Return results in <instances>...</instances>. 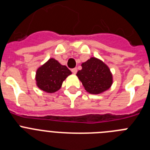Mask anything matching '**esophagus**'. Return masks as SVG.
<instances>
[{
	"label": "esophagus",
	"instance_id": "obj_1",
	"mask_svg": "<svg viewBox=\"0 0 150 150\" xmlns=\"http://www.w3.org/2000/svg\"><path fill=\"white\" fill-rule=\"evenodd\" d=\"M71 71H72V73L74 74H76V73H77V69L74 68V69H72V70H71Z\"/></svg>",
	"mask_w": 150,
	"mask_h": 150
}]
</instances>
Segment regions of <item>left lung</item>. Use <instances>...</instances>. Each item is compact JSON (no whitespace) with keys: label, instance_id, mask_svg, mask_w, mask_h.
<instances>
[{"label":"left lung","instance_id":"left-lung-1","mask_svg":"<svg viewBox=\"0 0 150 150\" xmlns=\"http://www.w3.org/2000/svg\"><path fill=\"white\" fill-rule=\"evenodd\" d=\"M81 66L82 70L78 71L76 76L87 92L98 95L110 88L113 83L112 74L103 61L91 57Z\"/></svg>","mask_w":150,"mask_h":150}]
</instances>
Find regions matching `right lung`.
Wrapping results in <instances>:
<instances>
[{"label": "right lung", "instance_id": "1", "mask_svg": "<svg viewBox=\"0 0 150 150\" xmlns=\"http://www.w3.org/2000/svg\"><path fill=\"white\" fill-rule=\"evenodd\" d=\"M72 74L54 58H50L36 71L37 86L46 93H54L61 88L64 80Z\"/></svg>", "mask_w": 150, "mask_h": 150}]
</instances>
